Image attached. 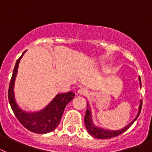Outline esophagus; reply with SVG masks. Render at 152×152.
I'll return each instance as SVG.
<instances>
[{"instance_id": "obj_1", "label": "esophagus", "mask_w": 152, "mask_h": 152, "mask_svg": "<svg viewBox=\"0 0 152 152\" xmlns=\"http://www.w3.org/2000/svg\"><path fill=\"white\" fill-rule=\"evenodd\" d=\"M78 93L81 95H87L88 94V91L87 90V88H81L78 90Z\"/></svg>"}]
</instances>
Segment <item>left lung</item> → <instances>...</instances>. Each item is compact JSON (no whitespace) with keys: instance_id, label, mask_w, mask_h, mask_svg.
I'll use <instances>...</instances> for the list:
<instances>
[{"instance_id":"1","label":"left lung","mask_w":152,"mask_h":152,"mask_svg":"<svg viewBox=\"0 0 152 152\" xmlns=\"http://www.w3.org/2000/svg\"><path fill=\"white\" fill-rule=\"evenodd\" d=\"M139 81H140V88H141V80H140V77L139 76ZM142 107V99L140 101V106H139V110H138V114L137 115V117L135 118V119L132 121L128 125H126L125 127H124L121 129L119 130H109L106 129H102V128L98 127L96 125H94L92 120V115H91V109L89 107V104L88 103V109L86 110V114L85 117H84V123H85L86 129L88 130V132H89V134L91 136H92L93 137H95L97 139H109V138H111V137H117V136H119L121 133H123L124 132H125L126 130L129 129V128L131 126V125L134 123V121L137 119V118L139 117L140 113V110H141Z\"/></svg>"}]
</instances>
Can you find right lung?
<instances>
[{"mask_svg": "<svg viewBox=\"0 0 152 152\" xmlns=\"http://www.w3.org/2000/svg\"><path fill=\"white\" fill-rule=\"evenodd\" d=\"M25 52L26 51L23 53L21 57L15 63L8 88V100L15 117L27 129L38 134H45L53 131L59 125L65 106L69 102L73 99L75 94L72 91L58 94L45 108L40 111L27 112L23 110L15 102L14 84L17 75L19 63Z\"/></svg>", "mask_w": 152, "mask_h": 152, "instance_id": "right-lung-1", "label": "right lung"}]
</instances>
